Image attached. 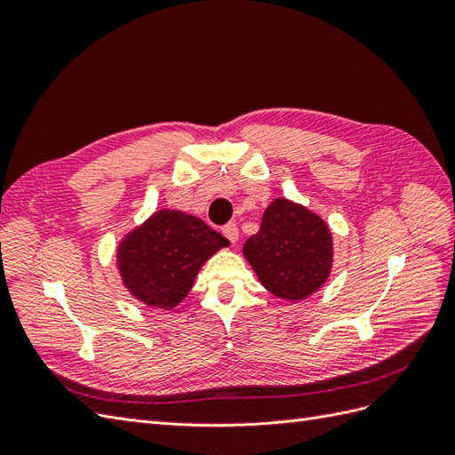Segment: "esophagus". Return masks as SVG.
Returning <instances> with one entry per match:
<instances>
[{
    "instance_id": "esophagus-1",
    "label": "esophagus",
    "mask_w": 455,
    "mask_h": 455,
    "mask_svg": "<svg viewBox=\"0 0 455 455\" xmlns=\"http://www.w3.org/2000/svg\"><path fill=\"white\" fill-rule=\"evenodd\" d=\"M222 233H224V235H226L233 244H235V243L239 241V228H237L235 224H228V226L222 229Z\"/></svg>"
}]
</instances>
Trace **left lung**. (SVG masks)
Instances as JSON below:
<instances>
[{
    "label": "left lung",
    "mask_w": 455,
    "mask_h": 455,
    "mask_svg": "<svg viewBox=\"0 0 455 455\" xmlns=\"http://www.w3.org/2000/svg\"><path fill=\"white\" fill-rule=\"evenodd\" d=\"M261 286L286 301L321 291L334 266V237L324 220L286 197L273 199L261 228L243 244Z\"/></svg>",
    "instance_id": "8db88e82"
}]
</instances>
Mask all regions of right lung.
Instances as JSON below:
<instances>
[{"label": "right lung", "instance_id": "add662e5", "mask_svg": "<svg viewBox=\"0 0 455 455\" xmlns=\"http://www.w3.org/2000/svg\"><path fill=\"white\" fill-rule=\"evenodd\" d=\"M229 241L201 218L157 209L116 246L121 284L140 304L171 311L189 294L201 267Z\"/></svg>", "mask_w": 455, "mask_h": 455}]
</instances>
